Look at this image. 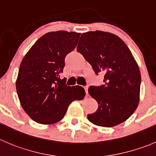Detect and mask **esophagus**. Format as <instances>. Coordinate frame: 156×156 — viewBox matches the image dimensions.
<instances>
[{
  "label": "esophagus",
  "instance_id": "obj_1",
  "mask_svg": "<svg viewBox=\"0 0 156 156\" xmlns=\"http://www.w3.org/2000/svg\"><path fill=\"white\" fill-rule=\"evenodd\" d=\"M84 90H85V93H86V95H88V86H85V87H84Z\"/></svg>",
  "mask_w": 156,
  "mask_h": 156
}]
</instances>
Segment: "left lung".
Returning a JSON list of instances; mask_svg holds the SVG:
<instances>
[{"mask_svg":"<svg viewBox=\"0 0 156 156\" xmlns=\"http://www.w3.org/2000/svg\"><path fill=\"white\" fill-rule=\"evenodd\" d=\"M77 50L97 75H104V84L88 89L98 103V110L87 115L89 121L104 127L126 121L137 108L141 84L138 65L129 48L119 36L97 30L81 35Z\"/></svg>","mask_w":156,"mask_h":156,"instance_id":"left-lung-1","label":"left lung"}]
</instances>
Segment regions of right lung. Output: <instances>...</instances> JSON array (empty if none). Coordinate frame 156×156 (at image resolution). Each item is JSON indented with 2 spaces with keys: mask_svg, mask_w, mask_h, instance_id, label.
<instances>
[{
  "mask_svg": "<svg viewBox=\"0 0 156 156\" xmlns=\"http://www.w3.org/2000/svg\"><path fill=\"white\" fill-rule=\"evenodd\" d=\"M81 33L64 30L40 37L21 62L16 82L23 109L34 121L53 124L64 117L72 101L84 99L81 86H67L60 78L65 58L78 44Z\"/></svg>",
  "mask_w": 156,
  "mask_h": 156,
  "instance_id": "right-lung-1",
  "label": "right lung"
}]
</instances>
